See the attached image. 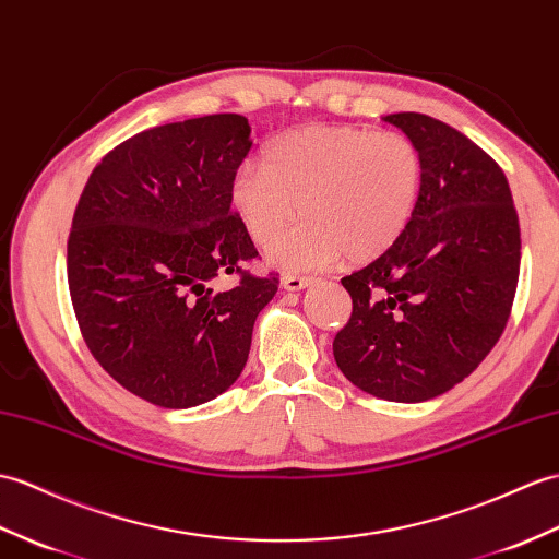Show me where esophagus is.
Returning a JSON list of instances; mask_svg holds the SVG:
<instances>
[{"mask_svg": "<svg viewBox=\"0 0 559 559\" xmlns=\"http://www.w3.org/2000/svg\"><path fill=\"white\" fill-rule=\"evenodd\" d=\"M281 285L285 290H302L307 288V285H311V278L309 276H297V274H288L281 278Z\"/></svg>", "mask_w": 559, "mask_h": 559, "instance_id": "34e87169", "label": "esophagus"}]
</instances>
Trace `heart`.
Wrapping results in <instances>:
<instances>
[{"label":"heart","mask_w":559,"mask_h":559,"mask_svg":"<svg viewBox=\"0 0 559 559\" xmlns=\"http://www.w3.org/2000/svg\"><path fill=\"white\" fill-rule=\"evenodd\" d=\"M424 180L421 152L397 131L367 126H305L266 150L233 180L230 202L259 248L293 269H326L345 257L367 264L405 233Z\"/></svg>","instance_id":"1"}]
</instances>
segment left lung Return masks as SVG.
<instances>
[{
  "label": "left lung",
  "mask_w": 559,
  "mask_h": 559,
  "mask_svg": "<svg viewBox=\"0 0 559 559\" xmlns=\"http://www.w3.org/2000/svg\"><path fill=\"white\" fill-rule=\"evenodd\" d=\"M421 152L417 206L391 250L341 283L353 314L333 341L359 391L424 402L464 381L508 326L519 281V218L502 168L426 114L385 116Z\"/></svg>",
  "instance_id": "1"
}]
</instances>
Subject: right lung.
<instances>
[{
  "mask_svg": "<svg viewBox=\"0 0 559 559\" xmlns=\"http://www.w3.org/2000/svg\"><path fill=\"white\" fill-rule=\"evenodd\" d=\"M252 147L240 114L142 131L114 147L78 200L69 290L85 345L133 395L166 409L210 402L238 381L254 319L278 276L257 257L230 190ZM221 273H238L214 292Z\"/></svg>",
  "mask_w": 559,
  "mask_h": 559,
  "instance_id": "right-lung-1",
  "label": "right lung"
}]
</instances>
